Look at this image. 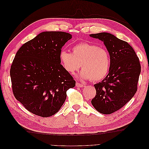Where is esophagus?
Masks as SVG:
<instances>
[{"mask_svg": "<svg viewBox=\"0 0 149 149\" xmlns=\"http://www.w3.org/2000/svg\"><path fill=\"white\" fill-rule=\"evenodd\" d=\"M76 86L78 88H82L83 86H84V84H83L82 83H76Z\"/></svg>", "mask_w": 149, "mask_h": 149, "instance_id": "34e87169", "label": "esophagus"}]
</instances>
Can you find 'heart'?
<instances>
[{
    "label": "heart",
    "mask_w": 149,
    "mask_h": 149,
    "mask_svg": "<svg viewBox=\"0 0 149 149\" xmlns=\"http://www.w3.org/2000/svg\"><path fill=\"white\" fill-rule=\"evenodd\" d=\"M60 61L63 68L74 74L80 66L79 78L97 81L104 78L109 71L111 56L107 49L97 45L81 42L72 47V53L62 49Z\"/></svg>",
    "instance_id": "heart-1"
}]
</instances>
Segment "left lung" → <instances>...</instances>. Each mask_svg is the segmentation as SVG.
<instances>
[{"mask_svg":"<svg viewBox=\"0 0 149 149\" xmlns=\"http://www.w3.org/2000/svg\"><path fill=\"white\" fill-rule=\"evenodd\" d=\"M89 35L104 42L111 60L106 77L94 85L96 94L91 104L100 113L110 114L125 105L136 93L141 64L136 52L127 42L109 33Z\"/></svg>","mask_w":149,"mask_h":149,"instance_id":"8db88e82","label":"left lung"}]
</instances>
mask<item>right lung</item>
<instances>
[{"instance_id":"add662e5","label":"right lung","mask_w":149,"mask_h":149,"mask_svg":"<svg viewBox=\"0 0 149 149\" xmlns=\"http://www.w3.org/2000/svg\"><path fill=\"white\" fill-rule=\"evenodd\" d=\"M71 38L64 31H44L17 52L10 71L12 91L31 113L43 118L56 114L66 100V91L75 86L59 56Z\"/></svg>"}]
</instances>
